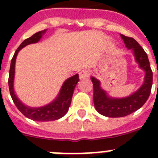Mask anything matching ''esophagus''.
Segmentation results:
<instances>
[{
    "label": "esophagus",
    "instance_id": "esophagus-1",
    "mask_svg": "<svg viewBox=\"0 0 158 158\" xmlns=\"http://www.w3.org/2000/svg\"><path fill=\"white\" fill-rule=\"evenodd\" d=\"M88 77H89V72L85 70V69H83V70L80 71V73H79V78H80L81 80L85 79Z\"/></svg>",
    "mask_w": 158,
    "mask_h": 158
}]
</instances>
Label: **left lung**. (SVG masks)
<instances>
[{
  "label": "left lung",
  "mask_w": 158,
  "mask_h": 158,
  "mask_svg": "<svg viewBox=\"0 0 158 158\" xmlns=\"http://www.w3.org/2000/svg\"><path fill=\"white\" fill-rule=\"evenodd\" d=\"M125 46L131 50L139 67L145 72L144 82L136 92L123 98H115L101 88L100 81L92 76L93 84V102L95 108L100 114L111 118H118L130 115L139 110L148 100L153 84V72L148 56L139 43L133 38L120 35Z\"/></svg>",
  "instance_id": "8db88e82"
}]
</instances>
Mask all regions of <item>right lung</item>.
Here are the masks:
<instances>
[{
  "instance_id": "add662e5",
  "label": "right lung",
  "mask_w": 158,
  "mask_h": 158,
  "mask_svg": "<svg viewBox=\"0 0 158 158\" xmlns=\"http://www.w3.org/2000/svg\"><path fill=\"white\" fill-rule=\"evenodd\" d=\"M47 32V29L40 31L36 32L30 38L25 40L19 45L17 50L13 55L11 61L10 69H9V77H8V87L10 92L11 97L13 100L14 104L16 106L19 111L24 115L27 118L39 122H47V121L57 120L62 118L65 115L69 110L70 106L73 91L76 87L77 84L79 81V76L75 74L74 76L68 78L64 81L62 88L60 89L59 93L57 97L51 103L45 106L40 107H32L25 105L23 104L14 91V77H15V65H16V59L19 51L29 44L36 43L41 40L43 35Z\"/></svg>"
}]
</instances>
